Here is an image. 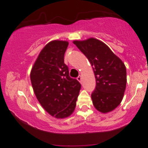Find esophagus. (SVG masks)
<instances>
[{
	"mask_svg": "<svg viewBox=\"0 0 148 148\" xmlns=\"http://www.w3.org/2000/svg\"><path fill=\"white\" fill-rule=\"evenodd\" d=\"M77 80H78L79 82H82V76H79V77H77Z\"/></svg>",
	"mask_w": 148,
	"mask_h": 148,
	"instance_id": "esophagus-1",
	"label": "esophagus"
}]
</instances>
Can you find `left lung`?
I'll return each instance as SVG.
<instances>
[{
  "label": "left lung",
  "instance_id": "1",
  "mask_svg": "<svg viewBox=\"0 0 148 148\" xmlns=\"http://www.w3.org/2000/svg\"><path fill=\"white\" fill-rule=\"evenodd\" d=\"M73 43L87 57L94 70L96 85L91 99L94 107L103 113L113 111L122 101L126 87L125 64L105 43L94 37Z\"/></svg>",
  "mask_w": 148,
  "mask_h": 148
}]
</instances>
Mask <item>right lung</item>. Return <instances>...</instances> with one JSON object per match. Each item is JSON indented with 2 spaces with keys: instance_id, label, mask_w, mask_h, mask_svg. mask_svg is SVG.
<instances>
[{
  "instance_id": "obj_1",
  "label": "right lung",
  "mask_w": 148,
  "mask_h": 148,
  "mask_svg": "<svg viewBox=\"0 0 148 148\" xmlns=\"http://www.w3.org/2000/svg\"><path fill=\"white\" fill-rule=\"evenodd\" d=\"M67 41L52 40L44 47L31 69L34 93L42 108L56 119L72 114L81 89L80 83L69 75L64 56Z\"/></svg>"
}]
</instances>
